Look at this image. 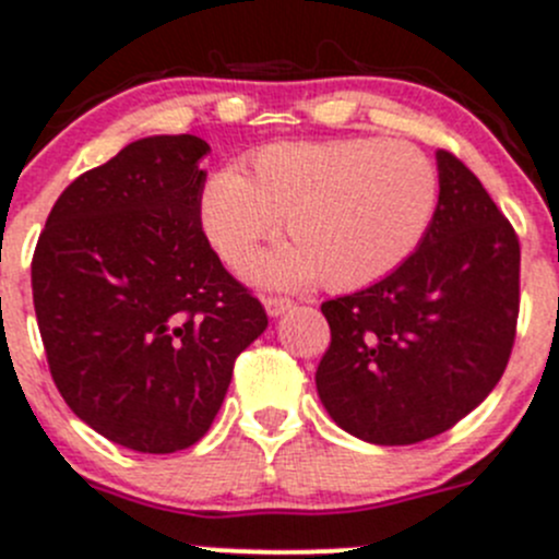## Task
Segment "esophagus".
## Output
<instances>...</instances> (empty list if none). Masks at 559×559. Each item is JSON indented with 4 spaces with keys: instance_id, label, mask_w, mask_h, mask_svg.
<instances>
[{
    "instance_id": "esophagus-1",
    "label": "esophagus",
    "mask_w": 559,
    "mask_h": 559,
    "mask_svg": "<svg viewBox=\"0 0 559 559\" xmlns=\"http://www.w3.org/2000/svg\"><path fill=\"white\" fill-rule=\"evenodd\" d=\"M263 304H266V312L272 314V318H277V314L287 312V309L293 307V298H287V296H263Z\"/></svg>"
}]
</instances>
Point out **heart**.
<instances>
[{
	"instance_id": "b5f03b06",
	"label": "heart",
	"mask_w": 559,
	"mask_h": 559,
	"mask_svg": "<svg viewBox=\"0 0 559 559\" xmlns=\"http://www.w3.org/2000/svg\"><path fill=\"white\" fill-rule=\"evenodd\" d=\"M438 209V170L418 146L380 138L274 143L250 174L223 170L201 192V225L225 266L245 272L277 230L285 247L261 263L277 285L318 277L329 290L372 285L416 252Z\"/></svg>"
}]
</instances>
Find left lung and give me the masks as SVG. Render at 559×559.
I'll use <instances>...</instances> for the list:
<instances>
[{
  "mask_svg": "<svg viewBox=\"0 0 559 559\" xmlns=\"http://www.w3.org/2000/svg\"><path fill=\"white\" fill-rule=\"evenodd\" d=\"M440 198L418 250L364 290L320 304L314 372L329 416L378 445L449 432L489 396L516 340L519 236L478 176L438 152Z\"/></svg>",
  "mask_w": 559,
  "mask_h": 559,
  "instance_id": "left-lung-1",
  "label": "left lung"
}]
</instances>
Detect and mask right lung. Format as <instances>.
Listing matches in <instances>:
<instances>
[{"mask_svg": "<svg viewBox=\"0 0 559 559\" xmlns=\"http://www.w3.org/2000/svg\"><path fill=\"white\" fill-rule=\"evenodd\" d=\"M209 143L154 135L81 174L53 203L32 298L70 411L141 454L190 449L212 427L266 309L201 225Z\"/></svg>", "mask_w": 559, "mask_h": 559, "instance_id": "obj_1", "label": "right lung"}]
</instances>
